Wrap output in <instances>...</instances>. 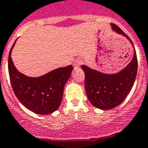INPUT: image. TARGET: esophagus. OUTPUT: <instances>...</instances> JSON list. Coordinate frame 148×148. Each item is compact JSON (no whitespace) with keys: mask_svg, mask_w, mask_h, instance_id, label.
Masks as SVG:
<instances>
[{"mask_svg":"<svg viewBox=\"0 0 148 148\" xmlns=\"http://www.w3.org/2000/svg\"><path fill=\"white\" fill-rule=\"evenodd\" d=\"M82 63V60H81V59H78V60H76L75 63H74V67H75V69H77V68L80 66Z\"/></svg>","mask_w":148,"mask_h":148,"instance_id":"34e87169","label":"esophagus"}]
</instances>
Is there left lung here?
<instances>
[{
	"mask_svg": "<svg viewBox=\"0 0 148 148\" xmlns=\"http://www.w3.org/2000/svg\"><path fill=\"white\" fill-rule=\"evenodd\" d=\"M111 25L113 30L126 37L133 45L130 38L118 25L113 23ZM137 66L135 51L132 61L122 71L116 74H103L82 65V69L85 75V90L90 102L94 107L105 110L121 104L133 87Z\"/></svg>",
	"mask_w": 148,
	"mask_h": 148,
	"instance_id": "obj_1",
	"label": "left lung"
}]
</instances>
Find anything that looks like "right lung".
<instances>
[{
    "label": "right lung",
    "instance_id": "1",
    "mask_svg": "<svg viewBox=\"0 0 148 148\" xmlns=\"http://www.w3.org/2000/svg\"><path fill=\"white\" fill-rule=\"evenodd\" d=\"M9 55L8 69L15 96L23 105L38 114H51L60 107L65 84L74 68L71 65L59 68L39 77H30L18 71Z\"/></svg>",
    "mask_w": 148,
    "mask_h": 148
}]
</instances>
